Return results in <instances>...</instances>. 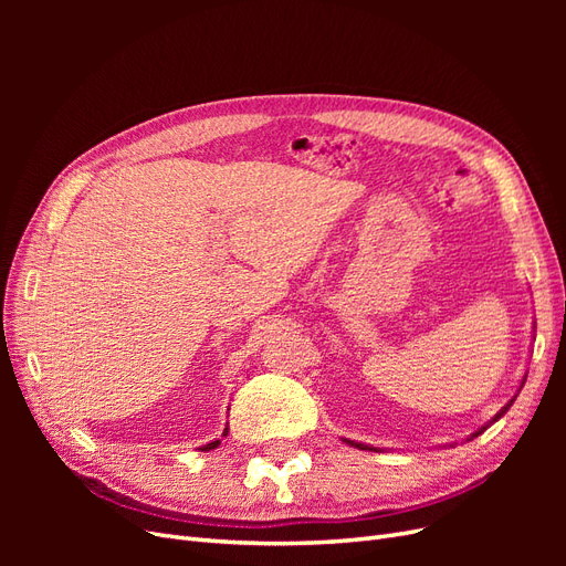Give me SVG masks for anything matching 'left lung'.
Segmentation results:
<instances>
[{"label": "left lung", "mask_w": 566, "mask_h": 566, "mask_svg": "<svg viewBox=\"0 0 566 566\" xmlns=\"http://www.w3.org/2000/svg\"><path fill=\"white\" fill-rule=\"evenodd\" d=\"M524 380H526V378H524ZM522 385H524V382H522ZM512 401H515V399H512ZM512 401H510V403H507V406H505V408L501 410V413H499V416H495V418H493V422H495V420H499V418H501V416L505 413V410H507V408L512 406ZM476 434H482V432H474L472 437H476ZM345 441H347V443H352V447H356V449H366V451H375L373 447H364V443H354V441H349V439H345Z\"/></svg>", "instance_id": "8db88e82"}]
</instances>
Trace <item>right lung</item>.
I'll use <instances>...</instances> for the list:
<instances>
[{
	"label": "right lung",
	"instance_id": "add662e5",
	"mask_svg": "<svg viewBox=\"0 0 566 566\" xmlns=\"http://www.w3.org/2000/svg\"><path fill=\"white\" fill-rule=\"evenodd\" d=\"M227 432H229V427H227V430H224V437H227ZM219 439L217 441H212V443H205V447H202V451H212V449H217L219 447Z\"/></svg>",
	"mask_w": 566,
	"mask_h": 566
}]
</instances>
